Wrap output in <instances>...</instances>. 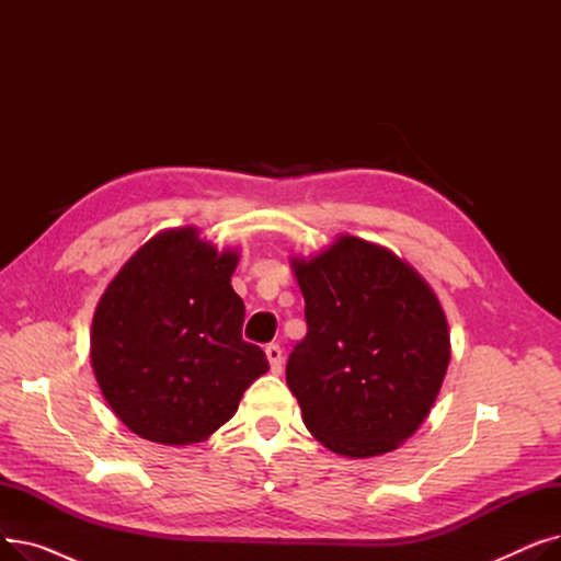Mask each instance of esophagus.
<instances>
[{
	"instance_id": "obj_1",
	"label": "esophagus",
	"mask_w": 561,
	"mask_h": 561,
	"mask_svg": "<svg viewBox=\"0 0 561 561\" xmlns=\"http://www.w3.org/2000/svg\"><path fill=\"white\" fill-rule=\"evenodd\" d=\"M265 357H268V362H271V370L275 373V375H279L282 373V366H284V359H282V347L279 345H268L265 347Z\"/></svg>"
}]
</instances>
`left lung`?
<instances>
[{"label": "left lung", "mask_w": 561, "mask_h": 561, "mask_svg": "<svg viewBox=\"0 0 561 561\" xmlns=\"http://www.w3.org/2000/svg\"><path fill=\"white\" fill-rule=\"evenodd\" d=\"M307 336L286 385L328 450L368 459L398 450L427 419L450 364L448 320L425 277L385 245L341 233L290 256Z\"/></svg>", "instance_id": "obj_1"}]
</instances>
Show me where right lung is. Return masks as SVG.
Instances as JSON below:
<instances>
[{
  "mask_svg": "<svg viewBox=\"0 0 561 561\" xmlns=\"http://www.w3.org/2000/svg\"><path fill=\"white\" fill-rule=\"evenodd\" d=\"M239 250L172 227L142 243L104 288L91 328V364L113 414L140 438L193 446L239 409L268 373L241 336L245 307L231 288Z\"/></svg>",
  "mask_w": 561,
  "mask_h": 561,
  "instance_id": "1",
  "label": "right lung"
}]
</instances>
